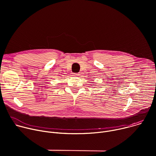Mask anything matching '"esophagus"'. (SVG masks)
Instances as JSON below:
<instances>
[{"instance_id":"esophagus-1","label":"esophagus","mask_w":156,"mask_h":156,"mask_svg":"<svg viewBox=\"0 0 156 156\" xmlns=\"http://www.w3.org/2000/svg\"><path fill=\"white\" fill-rule=\"evenodd\" d=\"M79 75L78 73H73V76H78Z\"/></svg>"}]
</instances>
